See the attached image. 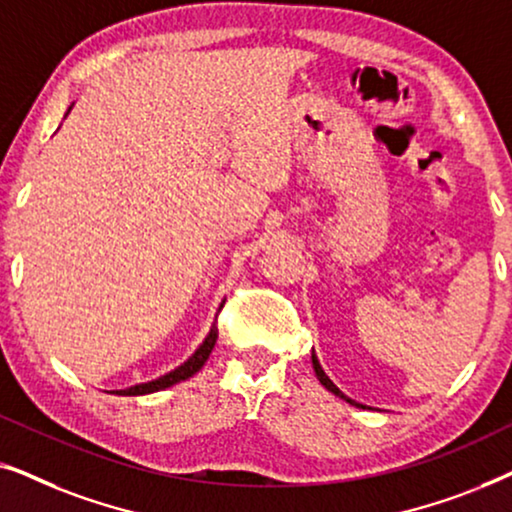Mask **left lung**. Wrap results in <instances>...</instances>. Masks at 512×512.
Returning <instances> with one entry per match:
<instances>
[{
  "mask_svg": "<svg viewBox=\"0 0 512 512\" xmlns=\"http://www.w3.org/2000/svg\"><path fill=\"white\" fill-rule=\"evenodd\" d=\"M312 366H314V373H317V377H319V382H321V384H324V387H326L328 391H333V394H335V396L345 398V401H347V403H352V405H356V408H363V405H359V403H356V401H352V398H347L345 394H342V391H340L338 387H335V384H333L331 380H328V375L324 373V370H321V366H319V359H317V356H314V352H312Z\"/></svg>",
  "mask_w": 512,
  "mask_h": 512,
  "instance_id": "left-lung-1",
  "label": "left lung"
}]
</instances>
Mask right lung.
<instances>
[{"mask_svg": "<svg viewBox=\"0 0 512 512\" xmlns=\"http://www.w3.org/2000/svg\"><path fill=\"white\" fill-rule=\"evenodd\" d=\"M72 109V107H69ZM223 307V305H221ZM216 338H219V328H216V324L212 326V331H209V335L205 338V342L195 349V354L191 356V359L181 363L179 368H174L172 373H167L163 377H158V380L153 382H144V384H135V387L130 389H121L116 391L118 396H142V394H153V391H160V389H167L172 387V384H177L181 380H188V377H193L198 370L205 366V361L209 359V354H212V349L216 345Z\"/></svg>", "mask_w": 512, "mask_h": 512, "instance_id": "obj_1", "label": "right lung"}]
</instances>
